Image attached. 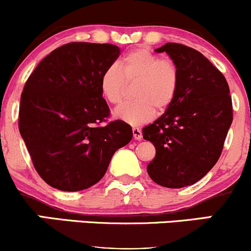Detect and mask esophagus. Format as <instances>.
Instances as JSON below:
<instances>
[{
    "label": "esophagus",
    "instance_id": "obj_1",
    "mask_svg": "<svg viewBox=\"0 0 251 251\" xmlns=\"http://www.w3.org/2000/svg\"><path fill=\"white\" fill-rule=\"evenodd\" d=\"M132 133H133V138L137 140H140L143 138V133H142V129L138 128V127H133L132 128Z\"/></svg>",
    "mask_w": 251,
    "mask_h": 251
}]
</instances>
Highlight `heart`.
Returning <instances> with one entry per match:
<instances>
[{
    "instance_id": "b5f03b06",
    "label": "heart",
    "mask_w": 251,
    "mask_h": 251,
    "mask_svg": "<svg viewBox=\"0 0 251 251\" xmlns=\"http://www.w3.org/2000/svg\"><path fill=\"white\" fill-rule=\"evenodd\" d=\"M133 100L116 109L124 122L138 125L148 123L154 112L163 113L174 103L180 86V71L170 57H159L146 48H135L122 57L118 67L106 68L100 77L103 99L118 105L125 98L128 83H133Z\"/></svg>"
}]
</instances>
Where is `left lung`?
<instances>
[{
	"instance_id": "obj_1",
	"label": "left lung",
	"mask_w": 251,
	"mask_h": 251,
	"mask_svg": "<svg viewBox=\"0 0 251 251\" xmlns=\"http://www.w3.org/2000/svg\"><path fill=\"white\" fill-rule=\"evenodd\" d=\"M154 50L177 63L180 86L165 113L143 128L155 148L148 174L159 185L179 189L201 179L220 159L232 123L231 96L223 74L198 50L175 42Z\"/></svg>"
}]
</instances>
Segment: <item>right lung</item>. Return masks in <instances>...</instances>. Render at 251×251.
Wrapping results in <instances>:
<instances>
[{
	"label": "right lung",
	"mask_w": 251,
	"mask_h": 251,
	"mask_svg": "<svg viewBox=\"0 0 251 251\" xmlns=\"http://www.w3.org/2000/svg\"><path fill=\"white\" fill-rule=\"evenodd\" d=\"M120 55L111 43L71 42L48 54L25 81L19 129L40 177L61 191L98 183L112 155L132 139L100 92V77Z\"/></svg>",
	"instance_id": "right-lung-1"
}]
</instances>
